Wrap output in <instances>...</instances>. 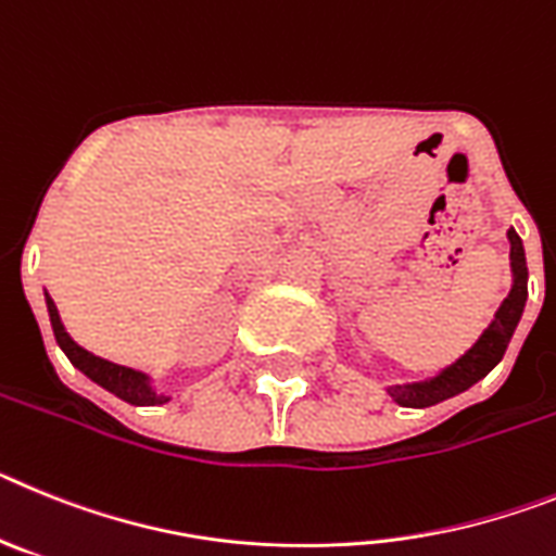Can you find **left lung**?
I'll use <instances>...</instances> for the list:
<instances>
[{"label": "left lung", "instance_id": "1", "mask_svg": "<svg viewBox=\"0 0 556 556\" xmlns=\"http://www.w3.org/2000/svg\"><path fill=\"white\" fill-rule=\"evenodd\" d=\"M509 260H511V274H515V285H511L509 296L504 299V305L495 313V321L484 330V336L472 344V350L467 355L456 361L453 366H447L439 378L425 380V383H408V386H392L389 394L397 400L400 405H408V408H428V405H437L447 397H456L465 389H470L472 383H479L492 366L504 358L506 346H509V338L515 332L520 321V313L526 305V277H529V268H526V254L523 243H520L518 231L509 229Z\"/></svg>", "mask_w": 556, "mask_h": 556}]
</instances>
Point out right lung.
I'll return each instance as SVG.
<instances>
[{
  "instance_id": "add662e5",
  "label": "right lung",
  "mask_w": 556,
  "mask_h": 556,
  "mask_svg": "<svg viewBox=\"0 0 556 556\" xmlns=\"http://www.w3.org/2000/svg\"><path fill=\"white\" fill-rule=\"evenodd\" d=\"M47 311H50V321H52V332H55V341L61 344V350L66 352V358L77 366V369L89 375L94 383H100L103 389H109L111 394H117L119 400L131 405H159V403H167L164 394H156L148 386V378L139 375V371L128 369V366H119V364H111V361L98 358V355H91L86 352L84 346H77L75 341L70 338V332L64 330L61 325V316H58V307L50 296H47Z\"/></svg>"
}]
</instances>
